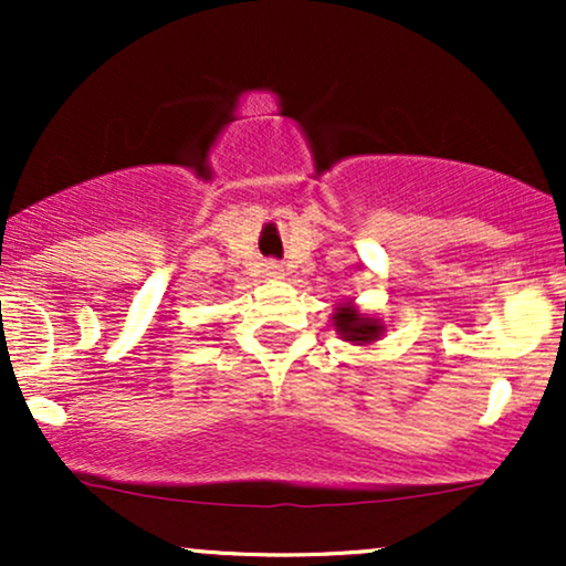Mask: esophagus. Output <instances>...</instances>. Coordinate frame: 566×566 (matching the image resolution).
Returning a JSON list of instances; mask_svg holds the SVG:
<instances>
[{
    "label": "esophagus",
    "instance_id": "esophagus-1",
    "mask_svg": "<svg viewBox=\"0 0 566 566\" xmlns=\"http://www.w3.org/2000/svg\"><path fill=\"white\" fill-rule=\"evenodd\" d=\"M269 276L279 279V276H282V269H279V265H269Z\"/></svg>",
    "mask_w": 566,
    "mask_h": 566
}]
</instances>
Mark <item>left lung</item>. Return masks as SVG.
Masks as SVG:
<instances>
[{"label":"left lung","instance_id":"left-lung-1","mask_svg":"<svg viewBox=\"0 0 566 566\" xmlns=\"http://www.w3.org/2000/svg\"><path fill=\"white\" fill-rule=\"evenodd\" d=\"M333 327L340 335V340L350 343V346H373L386 335V324L378 316L361 314L354 303H337L333 311Z\"/></svg>","mask_w":566,"mask_h":566}]
</instances>
